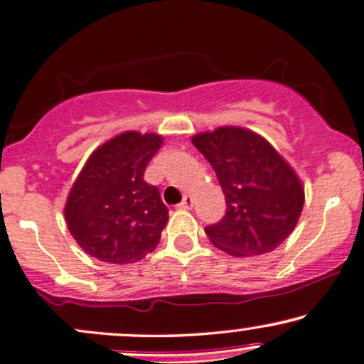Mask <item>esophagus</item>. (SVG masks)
Here are the masks:
<instances>
[{
	"label": "esophagus",
	"instance_id": "esophagus-1",
	"mask_svg": "<svg viewBox=\"0 0 364 364\" xmlns=\"http://www.w3.org/2000/svg\"><path fill=\"white\" fill-rule=\"evenodd\" d=\"M191 207H193V196H191V195H185V198H183L181 203H179V208L190 210Z\"/></svg>",
	"mask_w": 364,
	"mask_h": 364
}]
</instances>
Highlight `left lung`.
I'll use <instances>...</instances> for the list:
<instances>
[{
    "label": "left lung",
    "mask_w": 364,
    "mask_h": 364,
    "mask_svg": "<svg viewBox=\"0 0 364 364\" xmlns=\"http://www.w3.org/2000/svg\"><path fill=\"white\" fill-rule=\"evenodd\" d=\"M215 171L227 212L208 239L230 256L274 251L299 222L305 191L299 174L264 137L244 127H218L191 139Z\"/></svg>",
    "instance_id": "8db88e82"
}]
</instances>
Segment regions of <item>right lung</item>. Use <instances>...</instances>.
Returning a JSON list of instances; mask_svg holds the SVG:
<instances>
[{
	"mask_svg": "<svg viewBox=\"0 0 364 364\" xmlns=\"http://www.w3.org/2000/svg\"><path fill=\"white\" fill-rule=\"evenodd\" d=\"M161 146L159 134L129 130L87 157L64 207L68 229L86 254L129 264L154 251L169 210L144 171Z\"/></svg>",
	"mask_w": 364,
	"mask_h": 364,
	"instance_id": "1",
	"label": "right lung"
}]
</instances>
